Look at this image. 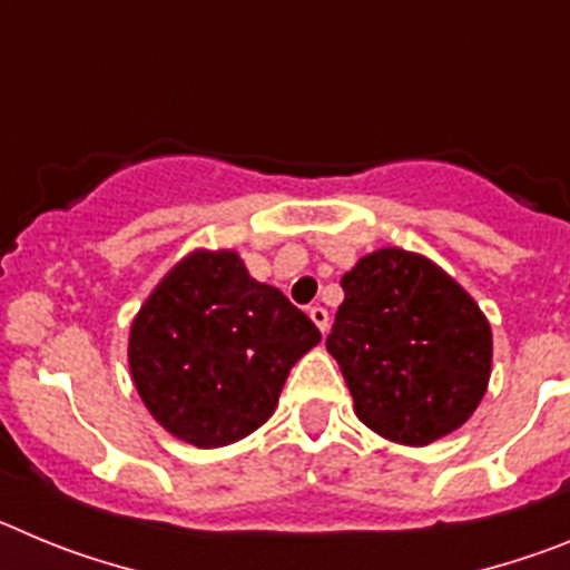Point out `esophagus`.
<instances>
[{
    "instance_id": "34e87169",
    "label": "esophagus",
    "mask_w": 570,
    "mask_h": 570,
    "mask_svg": "<svg viewBox=\"0 0 570 570\" xmlns=\"http://www.w3.org/2000/svg\"><path fill=\"white\" fill-rule=\"evenodd\" d=\"M308 316L314 320V325L322 331V334L328 331V311L322 308V305H314V308H308Z\"/></svg>"
}]
</instances>
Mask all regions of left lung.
I'll use <instances>...</instances> for the list:
<instances>
[{"label":"left lung","mask_w":570,"mask_h":570,"mask_svg":"<svg viewBox=\"0 0 570 570\" xmlns=\"http://www.w3.org/2000/svg\"><path fill=\"white\" fill-rule=\"evenodd\" d=\"M328 354L374 434L422 448L454 434L491 380V322L428 256L380 248L342 276Z\"/></svg>","instance_id":"1"}]
</instances>
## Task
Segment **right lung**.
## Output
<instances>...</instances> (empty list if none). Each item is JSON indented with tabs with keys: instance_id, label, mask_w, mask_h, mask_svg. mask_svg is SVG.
Here are the masks:
<instances>
[{
	"instance_id": "add662e5",
	"label": "right lung",
	"mask_w": 570,
	"mask_h": 570,
	"mask_svg": "<svg viewBox=\"0 0 570 570\" xmlns=\"http://www.w3.org/2000/svg\"><path fill=\"white\" fill-rule=\"evenodd\" d=\"M320 340L314 322L256 282L234 248H196L136 311L128 367L170 436L223 448L271 420L291 367Z\"/></svg>"
}]
</instances>
